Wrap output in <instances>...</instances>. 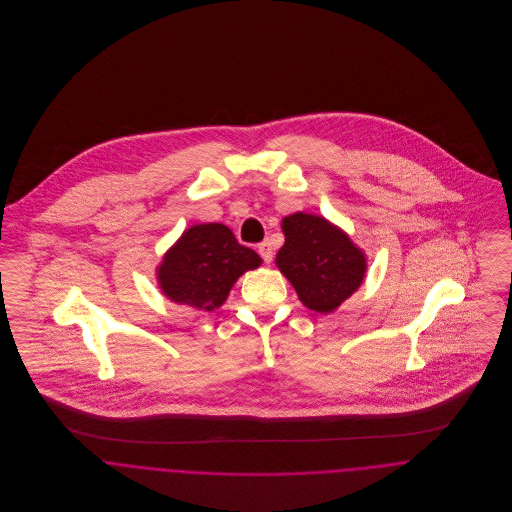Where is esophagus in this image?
<instances>
[{
  "label": "esophagus",
  "instance_id": "obj_1",
  "mask_svg": "<svg viewBox=\"0 0 512 512\" xmlns=\"http://www.w3.org/2000/svg\"><path fill=\"white\" fill-rule=\"evenodd\" d=\"M258 252H260V256H262V260H264L266 264L272 262V258H274V248H272V244H270L268 240H264V242L258 244Z\"/></svg>",
  "mask_w": 512,
  "mask_h": 512
}]
</instances>
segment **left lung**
Wrapping results in <instances>:
<instances>
[{
    "label": "left lung",
    "instance_id": "obj_1",
    "mask_svg": "<svg viewBox=\"0 0 512 512\" xmlns=\"http://www.w3.org/2000/svg\"><path fill=\"white\" fill-rule=\"evenodd\" d=\"M282 230L286 242L276 266L305 307L331 313L359 290L365 280V254L341 228L317 215L295 213L282 220Z\"/></svg>",
    "mask_w": 512,
    "mask_h": 512
}]
</instances>
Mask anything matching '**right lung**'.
Segmentation results:
<instances>
[{
    "label": "right lung",
    "instance_id": "obj_1",
    "mask_svg": "<svg viewBox=\"0 0 512 512\" xmlns=\"http://www.w3.org/2000/svg\"><path fill=\"white\" fill-rule=\"evenodd\" d=\"M260 264L262 258L238 244L228 226L195 224L163 256L157 282L171 301L213 311L224 303L234 282Z\"/></svg>",
    "mask_w": 512,
    "mask_h": 512
}]
</instances>
